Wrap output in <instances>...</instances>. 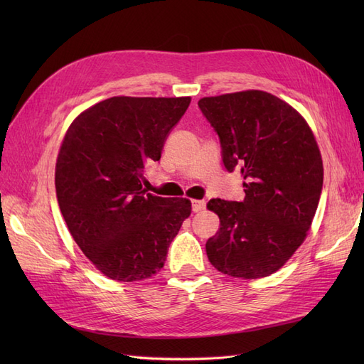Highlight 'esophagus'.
Here are the masks:
<instances>
[{
    "label": "esophagus",
    "instance_id": "34e87169",
    "mask_svg": "<svg viewBox=\"0 0 364 364\" xmlns=\"http://www.w3.org/2000/svg\"><path fill=\"white\" fill-rule=\"evenodd\" d=\"M191 206H193V213H199L205 208V200L194 199V200H191Z\"/></svg>",
    "mask_w": 364,
    "mask_h": 364
}]
</instances>
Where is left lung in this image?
I'll return each mask as SVG.
<instances>
[{
	"label": "left lung",
	"mask_w": 364,
	"mask_h": 364,
	"mask_svg": "<svg viewBox=\"0 0 364 364\" xmlns=\"http://www.w3.org/2000/svg\"><path fill=\"white\" fill-rule=\"evenodd\" d=\"M199 107L220 138L226 170L246 179L243 202L206 205L220 218L208 259L234 278L269 277L304 243L321 199L323 164L313 130L289 103L258 90L203 97Z\"/></svg>",
	"instance_id": "left-lung-1"
}]
</instances>
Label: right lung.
<instances>
[{
	"label": "right lung",
	"instance_id": "right-lung-1",
	"mask_svg": "<svg viewBox=\"0 0 364 364\" xmlns=\"http://www.w3.org/2000/svg\"><path fill=\"white\" fill-rule=\"evenodd\" d=\"M191 97H112L68 127L56 162V194L70 234L97 270L134 282L156 274L191 202L142 188L150 161Z\"/></svg>",
	"mask_w": 364,
	"mask_h": 364
}]
</instances>
